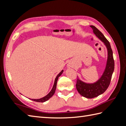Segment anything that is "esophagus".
<instances>
[{
	"mask_svg": "<svg viewBox=\"0 0 126 126\" xmlns=\"http://www.w3.org/2000/svg\"><path fill=\"white\" fill-rule=\"evenodd\" d=\"M68 68H73V66L71 64H68Z\"/></svg>",
	"mask_w": 126,
	"mask_h": 126,
	"instance_id": "1",
	"label": "esophagus"
}]
</instances>
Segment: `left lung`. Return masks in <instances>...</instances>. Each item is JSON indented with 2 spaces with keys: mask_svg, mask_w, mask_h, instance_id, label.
Wrapping results in <instances>:
<instances>
[{
  "mask_svg": "<svg viewBox=\"0 0 126 126\" xmlns=\"http://www.w3.org/2000/svg\"><path fill=\"white\" fill-rule=\"evenodd\" d=\"M95 36L103 43L107 50V60L103 73L97 81L94 83H86L77 77L76 89L81 95L87 98H92L100 95L107 89L110 83L112 75L114 70V61L113 51L110 44L101 32L95 26H91Z\"/></svg>",
  "mask_w": 126,
  "mask_h": 126,
  "instance_id": "8db88e82",
  "label": "left lung"
}]
</instances>
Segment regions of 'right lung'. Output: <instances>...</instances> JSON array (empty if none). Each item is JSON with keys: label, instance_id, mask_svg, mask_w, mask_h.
<instances>
[{"label": "right lung", "instance_id": "right-lung-1", "mask_svg": "<svg viewBox=\"0 0 126 126\" xmlns=\"http://www.w3.org/2000/svg\"><path fill=\"white\" fill-rule=\"evenodd\" d=\"M63 73V70H62L60 72V73L58 74V75L56 76V79H55L54 84H53L52 89L51 90V91L49 92V93L48 94H47L46 96H45L44 97L41 98H39V99H31V100L35 101V102H44L47 101L49 98L51 97L55 93V90H56V85H57V81H58V77H60L62 74Z\"/></svg>", "mask_w": 126, "mask_h": 126}]
</instances>
